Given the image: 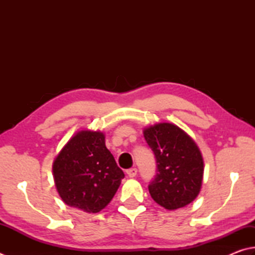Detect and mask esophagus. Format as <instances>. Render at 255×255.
Returning <instances> with one entry per match:
<instances>
[{"mask_svg": "<svg viewBox=\"0 0 255 255\" xmlns=\"http://www.w3.org/2000/svg\"><path fill=\"white\" fill-rule=\"evenodd\" d=\"M136 173H137V170L135 169V167H131V169L127 170V174H128L129 177H134V176L136 175Z\"/></svg>", "mask_w": 255, "mask_h": 255, "instance_id": "obj_1", "label": "esophagus"}]
</instances>
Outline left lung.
<instances>
[{
  "instance_id": "8db88e82",
  "label": "left lung",
  "mask_w": 255,
  "mask_h": 255,
  "mask_svg": "<svg viewBox=\"0 0 255 255\" xmlns=\"http://www.w3.org/2000/svg\"><path fill=\"white\" fill-rule=\"evenodd\" d=\"M143 133L156 160V175L148 184L152 199L166 210L190 204L203 179V158L195 142L170 123L155 124Z\"/></svg>"
}]
</instances>
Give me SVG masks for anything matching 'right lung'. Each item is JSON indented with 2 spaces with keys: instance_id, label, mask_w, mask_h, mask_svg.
<instances>
[{
  "instance_id": "add662e5",
  "label": "right lung",
  "mask_w": 255,
  "mask_h": 255,
  "mask_svg": "<svg viewBox=\"0 0 255 255\" xmlns=\"http://www.w3.org/2000/svg\"><path fill=\"white\" fill-rule=\"evenodd\" d=\"M104 134L76 133L53 163L57 192L65 204L98 213L117 193L123 171L105 146Z\"/></svg>"
}]
</instances>
